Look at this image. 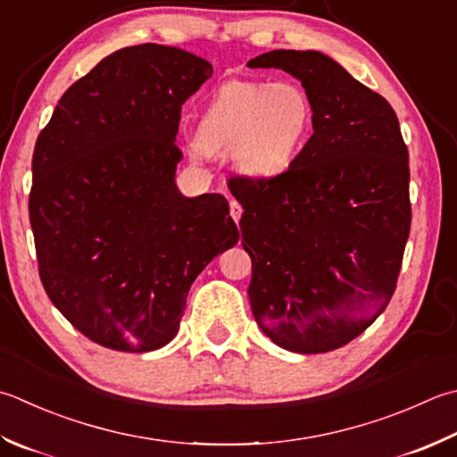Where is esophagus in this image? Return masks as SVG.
Returning a JSON list of instances; mask_svg holds the SVG:
<instances>
[{
    "mask_svg": "<svg viewBox=\"0 0 457 457\" xmlns=\"http://www.w3.org/2000/svg\"><path fill=\"white\" fill-rule=\"evenodd\" d=\"M229 213H231V218H234V221L239 223L241 213H244V210H241V205H239L236 200L229 202Z\"/></svg>",
    "mask_w": 457,
    "mask_h": 457,
    "instance_id": "obj_1",
    "label": "esophagus"
}]
</instances>
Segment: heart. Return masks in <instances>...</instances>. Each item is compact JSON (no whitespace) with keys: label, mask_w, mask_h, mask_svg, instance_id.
I'll return each instance as SVG.
<instances>
[{"label":"heart","mask_w":457,"mask_h":457,"mask_svg":"<svg viewBox=\"0 0 457 457\" xmlns=\"http://www.w3.org/2000/svg\"><path fill=\"white\" fill-rule=\"evenodd\" d=\"M311 103L299 85L236 80L205 106L195 148L204 154L231 150L239 172L267 178L287 168L311 129Z\"/></svg>","instance_id":"1"}]
</instances>
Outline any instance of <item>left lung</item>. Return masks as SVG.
Instances as JSON below:
<instances>
[{
	"instance_id": "obj_1",
	"label": "left lung",
	"mask_w": 457,
	"mask_h": 457,
	"mask_svg": "<svg viewBox=\"0 0 457 457\" xmlns=\"http://www.w3.org/2000/svg\"><path fill=\"white\" fill-rule=\"evenodd\" d=\"M252 69L301 80L312 137L287 170L236 176L249 301L259 328L287 351L341 348L386 309L410 234V168L396 112L319 51H271Z\"/></svg>"
}]
</instances>
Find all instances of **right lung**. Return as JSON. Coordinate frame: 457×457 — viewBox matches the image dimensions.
I'll return each instance as SVG.
<instances>
[{
  "instance_id": "right-lung-1",
  "label": "right lung",
  "mask_w": 457,
  "mask_h": 457,
  "mask_svg": "<svg viewBox=\"0 0 457 457\" xmlns=\"http://www.w3.org/2000/svg\"><path fill=\"white\" fill-rule=\"evenodd\" d=\"M208 61L145 43L71 85L35 142L29 221L39 277L88 341L148 353L174 338L195 277L239 239L221 194L174 184L182 104Z\"/></svg>"
}]
</instances>
